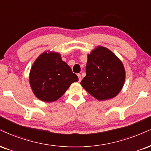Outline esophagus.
<instances>
[{
	"label": "esophagus",
	"instance_id": "obj_1",
	"mask_svg": "<svg viewBox=\"0 0 151 151\" xmlns=\"http://www.w3.org/2000/svg\"><path fill=\"white\" fill-rule=\"evenodd\" d=\"M77 76H78V77H79V81H81V79H82V78H81V75L80 74H78Z\"/></svg>",
	"mask_w": 151,
	"mask_h": 151
}]
</instances>
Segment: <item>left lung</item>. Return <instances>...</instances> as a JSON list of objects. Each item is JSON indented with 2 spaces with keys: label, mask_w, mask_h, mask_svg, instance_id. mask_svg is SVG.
Segmentation results:
<instances>
[{
  "label": "left lung",
  "mask_w": 151,
  "mask_h": 151,
  "mask_svg": "<svg viewBox=\"0 0 151 151\" xmlns=\"http://www.w3.org/2000/svg\"><path fill=\"white\" fill-rule=\"evenodd\" d=\"M86 77L81 85L99 101L115 97L124 84L126 72L122 62L111 50L99 46L87 55Z\"/></svg>",
  "instance_id": "obj_1"
}]
</instances>
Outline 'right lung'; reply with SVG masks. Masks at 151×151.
Instances as JSON below:
<instances>
[{
    "label": "right lung",
    "instance_id": "obj_1",
    "mask_svg": "<svg viewBox=\"0 0 151 151\" xmlns=\"http://www.w3.org/2000/svg\"><path fill=\"white\" fill-rule=\"evenodd\" d=\"M29 79L34 95L44 102L57 101L72 83L79 80L70 66L62 60L60 54L50 50L36 58Z\"/></svg>",
    "mask_w": 151,
    "mask_h": 151
}]
</instances>
